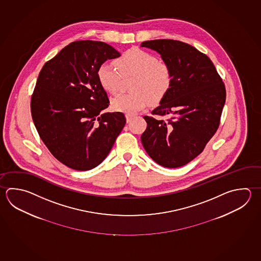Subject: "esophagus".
I'll return each instance as SVG.
<instances>
[{"instance_id":"esophagus-1","label":"esophagus","mask_w":261,"mask_h":261,"mask_svg":"<svg viewBox=\"0 0 261 261\" xmlns=\"http://www.w3.org/2000/svg\"><path fill=\"white\" fill-rule=\"evenodd\" d=\"M125 118H126V122L130 123L132 120H133V115H130V114H125Z\"/></svg>"}]
</instances>
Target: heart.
Returning a JSON list of instances; mask_svg holds the SVG:
<instances>
[{
  "instance_id": "obj_1",
  "label": "heart",
  "mask_w": 261,
  "mask_h": 261,
  "mask_svg": "<svg viewBox=\"0 0 261 261\" xmlns=\"http://www.w3.org/2000/svg\"><path fill=\"white\" fill-rule=\"evenodd\" d=\"M112 64H100L97 70L98 84L103 90L114 94L121 77L134 76L131 91L112 99L113 111L133 115L147 108L150 101L159 103L166 98L172 85L171 67L145 49L132 48L114 60Z\"/></svg>"
}]
</instances>
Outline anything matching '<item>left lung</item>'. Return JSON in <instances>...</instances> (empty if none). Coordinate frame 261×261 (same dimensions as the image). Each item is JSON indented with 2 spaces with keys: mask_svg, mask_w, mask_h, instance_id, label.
I'll list each match as a JSON object with an SVG mask.
<instances>
[{
  "mask_svg": "<svg viewBox=\"0 0 261 261\" xmlns=\"http://www.w3.org/2000/svg\"><path fill=\"white\" fill-rule=\"evenodd\" d=\"M171 67L172 85L166 98L152 111L167 121L144 116L141 136L145 150L166 168L186 165L198 156L216 133L225 103V86L206 55L179 40L144 41Z\"/></svg>",
  "mask_w": 261,
  "mask_h": 261,
  "instance_id": "8db88e82",
  "label": "left lung"
}]
</instances>
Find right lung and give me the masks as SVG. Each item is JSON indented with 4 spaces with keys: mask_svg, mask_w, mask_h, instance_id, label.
Instances as JSON below:
<instances>
[{
    "mask_svg": "<svg viewBox=\"0 0 261 261\" xmlns=\"http://www.w3.org/2000/svg\"><path fill=\"white\" fill-rule=\"evenodd\" d=\"M119 56L105 42L79 40L40 72L31 97L32 119L49 152L67 167H97L123 130V113H103L110 101L97 79L98 66Z\"/></svg>",
    "mask_w": 261,
    "mask_h": 261,
    "instance_id": "1",
    "label": "right lung"
}]
</instances>
